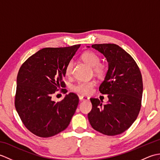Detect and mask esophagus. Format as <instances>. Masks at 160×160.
<instances>
[{"mask_svg": "<svg viewBox=\"0 0 160 160\" xmlns=\"http://www.w3.org/2000/svg\"><path fill=\"white\" fill-rule=\"evenodd\" d=\"M79 99L80 101H87L89 100V98L85 97V96H79Z\"/></svg>", "mask_w": 160, "mask_h": 160, "instance_id": "1", "label": "esophagus"}]
</instances>
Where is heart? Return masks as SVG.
I'll use <instances>...</instances> for the list:
<instances>
[{"label":"heart","instance_id":"obj_1","mask_svg":"<svg viewBox=\"0 0 160 160\" xmlns=\"http://www.w3.org/2000/svg\"><path fill=\"white\" fill-rule=\"evenodd\" d=\"M82 59L84 62L91 67L95 74L98 76H102L106 71V66L103 63H100V58L96 53L92 52H86L82 55ZM74 62L73 60H69L65 67V73L67 76H71L73 72ZM95 82L93 81H85V82H78L75 84L72 89L76 92L84 96H88L93 92Z\"/></svg>","mask_w":160,"mask_h":160}]
</instances>
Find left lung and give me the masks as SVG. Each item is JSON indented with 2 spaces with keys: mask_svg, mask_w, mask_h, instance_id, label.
Listing matches in <instances>:
<instances>
[{
  "mask_svg": "<svg viewBox=\"0 0 160 160\" xmlns=\"http://www.w3.org/2000/svg\"><path fill=\"white\" fill-rule=\"evenodd\" d=\"M91 47L108 62L106 77L99 87L101 93L108 95V102L102 105L98 98H91L89 121L93 128L104 135L121 134L136 120L141 108L143 82L140 68L130 54L115 44Z\"/></svg>",
  "mask_w": 160,
  "mask_h": 160,
  "instance_id": "left-lung-1",
  "label": "left lung"
}]
</instances>
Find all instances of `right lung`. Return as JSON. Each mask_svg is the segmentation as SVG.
<instances>
[{
    "label": "right lung",
    "instance_id": "1",
    "mask_svg": "<svg viewBox=\"0 0 160 160\" xmlns=\"http://www.w3.org/2000/svg\"><path fill=\"white\" fill-rule=\"evenodd\" d=\"M80 45L47 47L33 54L24 62L17 76L15 107L23 124L40 138H49L64 131L76 112L79 98L69 93L56 102L53 94L61 89L65 67Z\"/></svg>",
    "mask_w": 160,
    "mask_h": 160
}]
</instances>
